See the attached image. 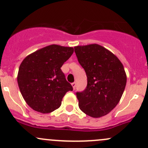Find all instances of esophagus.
<instances>
[{
  "label": "esophagus",
  "mask_w": 148,
  "mask_h": 148,
  "mask_svg": "<svg viewBox=\"0 0 148 148\" xmlns=\"http://www.w3.org/2000/svg\"><path fill=\"white\" fill-rule=\"evenodd\" d=\"M71 85H72L73 89H74V90H75V87H76V82H73V83H71Z\"/></svg>",
  "instance_id": "34e87169"
}]
</instances>
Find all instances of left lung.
Here are the masks:
<instances>
[{
	"mask_svg": "<svg viewBox=\"0 0 148 148\" xmlns=\"http://www.w3.org/2000/svg\"><path fill=\"white\" fill-rule=\"evenodd\" d=\"M74 52L87 77L85 90L76 92L80 110L94 118L107 115L118 104L125 89L123 64L97 44L76 46Z\"/></svg>",
	"mask_w": 148,
	"mask_h": 148,
	"instance_id": "1",
	"label": "left lung"
}]
</instances>
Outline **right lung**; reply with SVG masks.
Returning a JSON list of instances; mask_svg holds the SVG:
<instances>
[{
  "label": "right lung",
  "instance_id": "obj_1",
  "mask_svg": "<svg viewBox=\"0 0 148 148\" xmlns=\"http://www.w3.org/2000/svg\"><path fill=\"white\" fill-rule=\"evenodd\" d=\"M74 53L71 47L51 45L27 56L18 69L17 82L24 100L33 110L48 114L58 108L73 87L61 67Z\"/></svg>",
  "mask_w": 148,
  "mask_h": 148
}]
</instances>
